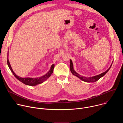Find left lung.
Instances as JSON below:
<instances>
[{
  "mask_svg": "<svg viewBox=\"0 0 123 123\" xmlns=\"http://www.w3.org/2000/svg\"><path fill=\"white\" fill-rule=\"evenodd\" d=\"M112 64H111L110 67L107 70L106 72H105L99 75H96V76H94L91 77H84V76H82V75H80V74H77L74 69V67H73V62L72 61V60H70V69H71V72L72 73V74L75 76H76V77H78L79 79H80L81 80L86 82H96L97 81H98L100 78H101L102 77H103V76H104L105 74H106L107 72L109 71V69L111 68V66H112Z\"/></svg>",
  "mask_w": 123,
  "mask_h": 123,
  "instance_id": "8db88e82",
  "label": "left lung"
}]
</instances>
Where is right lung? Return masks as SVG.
<instances>
[{"label":"right lung","instance_id":"right-lung-1","mask_svg":"<svg viewBox=\"0 0 123 123\" xmlns=\"http://www.w3.org/2000/svg\"><path fill=\"white\" fill-rule=\"evenodd\" d=\"M9 52H8V58H7V64L9 66V68H10L11 71L12 73L13 74V75L15 77L16 79H18L19 81L21 82L22 83H24V84L26 85H29V86H36L38 84H40L44 82L45 81H46L47 79H48L50 76L51 75V74L53 73L54 71V68L55 67V65L52 64L50 67V68L49 69V71L45 75L39 77H37V78H30V77H25V78H22L18 76H17L13 71V70L11 66L10 63L8 59V55H9Z\"/></svg>","mask_w":123,"mask_h":123}]
</instances>
